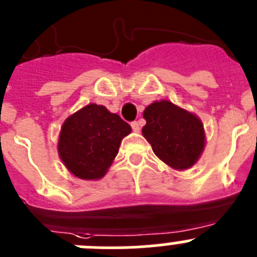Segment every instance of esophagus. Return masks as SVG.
I'll use <instances>...</instances> for the list:
<instances>
[{"mask_svg":"<svg viewBox=\"0 0 257 257\" xmlns=\"http://www.w3.org/2000/svg\"><path fill=\"white\" fill-rule=\"evenodd\" d=\"M131 127H133L134 133H139V131H140L139 122H133V123H131Z\"/></svg>","mask_w":257,"mask_h":257,"instance_id":"1","label":"esophagus"}]
</instances>
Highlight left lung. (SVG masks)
Here are the masks:
<instances>
[{
	"instance_id": "8db88e82",
	"label": "left lung",
	"mask_w": 257,
	"mask_h": 257,
	"mask_svg": "<svg viewBox=\"0 0 257 257\" xmlns=\"http://www.w3.org/2000/svg\"><path fill=\"white\" fill-rule=\"evenodd\" d=\"M143 136L154 154L171 169L184 171L196 165L206 147L201 118L170 100L153 101L145 108Z\"/></svg>"
}]
</instances>
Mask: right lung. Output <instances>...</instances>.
Here are the masks:
<instances>
[{
	"label": "right lung",
	"instance_id": "right-lung-1",
	"mask_svg": "<svg viewBox=\"0 0 257 257\" xmlns=\"http://www.w3.org/2000/svg\"><path fill=\"white\" fill-rule=\"evenodd\" d=\"M131 126L104 105L91 103L70 114L60 128L58 153L76 178L99 180L112 166Z\"/></svg>",
	"mask_w": 257,
	"mask_h": 257
}]
</instances>
